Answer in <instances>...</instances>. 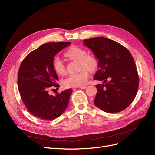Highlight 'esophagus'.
<instances>
[{"mask_svg":"<svg viewBox=\"0 0 155 155\" xmlns=\"http://www.w3.org/2000/svg\"><path fill=\"white\" fill-rule=\"evenodd\" d=\"M87 87V85H84V86H81V87H80L79 88H81V89H85Z\"/></svg>","mask_w":155,"mask_h":155,"instance_id":"obj_1","label":"esophagus"}]
</instances>
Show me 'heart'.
Segmentation results:
<instances>
[{
	"mask_svg": "<svg viewBox=\"0 0 155 155\" xmlns=\"http://www.w3.org/2000/svg\"><path fill=\"white\" fill-rule=\"evenodd\" d=\"M86 51L76 46H72L66 52L65 56L67 58L79 61L80 68H85L89 71L92 72L97 66V60L93 55H86ZM53 68L54 71L59 75H63L64 73V65L59 56H55L53 59ZM83 69L80 72L76 74H70L63 81V85L65 88H76L83 86L87 83L89 74L88 70Z\"/></svg>",
	"mask_w": 155,
	"mask_h": 155,
	"instance_id": "1",
	"label": "heart"
}]
</instances>
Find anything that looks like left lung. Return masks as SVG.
Segmentation results:
<instances>
[{
  "mask_svg": "<svg viewBox=\"0 0 155 155\" xmlns=\"http://www.w3.org/2000/svg\"><path fill=\"white\" fill-rule=\"evenodd\" d=\"M98 60L94 79L104 83L96 85L95 105L106 112L122 111L137 94L139 78L132 55L123 45L103 37L83 40Z\"/></svg>",
  "mask_w": 155,
  "mask_h": 155,
  "instance_id": "obj_1",
  "label": "left lung"
}]
</instances>
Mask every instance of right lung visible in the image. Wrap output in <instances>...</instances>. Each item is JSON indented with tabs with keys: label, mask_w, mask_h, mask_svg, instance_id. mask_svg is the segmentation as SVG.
I'll return each instance as SVG.
<instances>
[{
	"label": "right lung",
	"mask_w": 155,
	"mask_h": 155,
	"mask_svg": "<svg viewBox=\"0 0 155 155\" xmlns=\"http://www.w3.org/2000/svg\"><path fill=\"white\" fill-rule=\"evenodd\" d=\"M70 43H48L32 51L22 61L18 73V87L21 99L30 113L45 120L58 118L67 109L72 92L68 88L55 96L50 95L51 87L58 88V76L53 59Z\"/></svg>",
	"instance_id": "1"
}]
</instances>
